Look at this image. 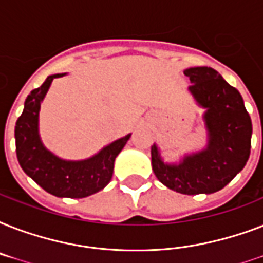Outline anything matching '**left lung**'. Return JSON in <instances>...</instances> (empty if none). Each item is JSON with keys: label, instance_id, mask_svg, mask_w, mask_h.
Listing matches in <instances>:
<instances>
[{"label": "left lung", "instance_id": "8db88e82", "mask_svg": "<svg viewBox=\"0 0 263 263\" xmlns=\"http://www.w3.org/2000/svg\"><path fill=\"white\" fill-rule=\"evenodd\" d=\"M190 91L206 109L208 148L187 156L180 165H165L156 146L152 165L161 183L180 194L198 195L220 191L245 168L250 157L253 124L240 92L210 67L188 68Z\"/></svg>", "mask_w": 263, "mask_h": 263}]
</instances>
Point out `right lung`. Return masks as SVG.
<instances>
[{
    "label": "right lung",
    "instance_id": "obj_1",
    "mask_svg": "<svg viewBox=\"0 0 263 263\" xmlns=\"http://www.w3.org/2000/svg\"><path fill=\"white\" fill-rule=\"evenodd\" d=\"M60 76L63 73L49 76L27 97L14 127L16 156L23 171L49 194L60 198H86L110 181L116 157L131 135L116 140L86 161H63L47 152L38 135L39 107L53 79Z\"/></svg>",
    "mask_w": 263,
    "mask_h": 263
}]
</instances>
